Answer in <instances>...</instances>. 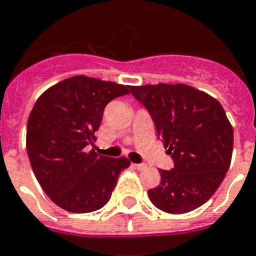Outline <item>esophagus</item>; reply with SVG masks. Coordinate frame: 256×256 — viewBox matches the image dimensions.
I'll use <instances>...</instances> for the list:
<instances>
[{
	"instance_id": "obj_1",
	"label": "esophagus",
	"mask_w": 256,
	"mask_h": 256,
	"mask_svg": "<svg viewBox=\"0 0 256 256\" xmlns=\"http://www.w3.org/2000/svg\"><path fill=\"white\" fill-rule=\"evenodd\" d=\"M134 168L136 170H145L148 166H146V164H134Z\"/></svg>"
}]
</instances>
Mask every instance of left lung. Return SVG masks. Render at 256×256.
Segmentation results:
<instances>
[{
  "mask_svg": "<svg viewBox=\"0 0 256 256\" xmlns=\"http://www.w3.org/2000/svg\"><path fill=\"white\" fill-rule=\"evenodd\" d=\"M132 94L149 111L157 136L173 160L160 169L161 182L148 190L168 214H186L212 198L231 164L234 130L223 106L186 84L140 86Z\"/></svg>",
  "mask_w": 256,
  "mask_h": 256,
  "instance_id": "obj_1",
  "label": "left lung"
}]
</instances>
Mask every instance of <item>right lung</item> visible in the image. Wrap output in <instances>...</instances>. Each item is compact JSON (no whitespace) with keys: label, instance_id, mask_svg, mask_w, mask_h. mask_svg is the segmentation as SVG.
<instances>
[{"label":"right lung","instance_id":"obj_1","mask_svg":"<svg viewBox=\"0 0 256 256\" xmlns=\"http://www.w3.org/2000/svg\"><path fill=\"white\" fill-rule=\"evenodd\" d=\"M130 86L74 76L48 88L34 103L26 126V152L42 190L74 214L100 210L110 200L124 157L99 156L94 145L104 107Z\"/></svg>","mask_w":256,"mask_h":256}]
</instances>
